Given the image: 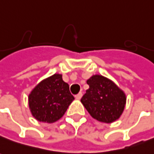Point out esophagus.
<instances>
[{
  "mask_svg": "<svg viewBox=\"0 0 154 154\" xmlns=\"http://www.w3.org/2000/svg\"><path fill=\"white\" fill-rule=\"evenodd\" d=\"M82 95H83V93H82V92H79V94H77V95H75V98L77 100H79L82 97Z\"/></svg>",
  "mask_w": 154,
  "mask_h": 154,
  "instance_id": "esophagus-1",
  "label": "esophagus"
}]
</instances>
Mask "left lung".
I'll use <instances>...</instances> for the list:
<instances>
[{
  "label": "left lung",
  "instance_id": "1",
  "mask_svg": "<svg viewBox=\"0 0 154 154\" xmlns=\"http://www.w3.org/2000/svg\"><path fill=\"white\" fill-rule=\"evenodd\" d=\"M89 89L81 98V103L94 119L111 123L122 114L126 95L113 81L95 75L87 80Z\"/></svg>",
  "mask_w": 154,
  "mask_h": 154
}]
</instances>
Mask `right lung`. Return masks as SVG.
I'll return each mask as SVG.
<instances>
[{
    "instance_id": "1",
    "label": "right lung",
    "mask_w": 154,
    "mask_h": 154,
    "mask_svg": "<svg viewBox=\"0 0 154 154\" xmlns=\"http://www.w3.org/2000/svg\"><path fill=\"white\" fill-rule=\"evenodd\" d=\"M75 100L62 75L54 74L42 80L28 95L31 113L39 122L53 123L65 113Z\"/></svg>"
}]
</instances>
